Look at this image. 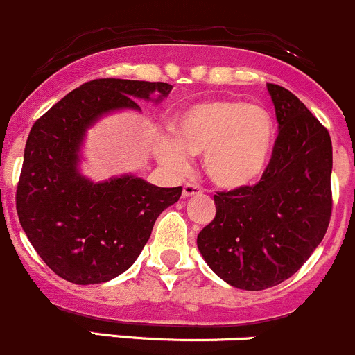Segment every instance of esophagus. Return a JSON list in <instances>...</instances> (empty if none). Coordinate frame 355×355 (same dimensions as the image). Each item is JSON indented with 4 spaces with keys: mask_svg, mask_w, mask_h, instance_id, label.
<instances>
[{
    "mask_svg": "<svg viewBox=\"0 0 355 355\" xmlns=\"http://www.w3.org/2000/svg\"><path fill=\"white\" fill-rule=\"evenodd\" d=\"M199 193H202V189L196 184H185L184 190H182V196H184V199H189V197H193V196H199Z\"/></svg>",
    "mask_w": 355,
    "mask_h": 355,
    "instance_id": "obj_1",
    "label": "esophagus"
}]
</instances>
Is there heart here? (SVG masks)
Masks as SVG:
<instances>
[{
	"mask_svg": "<svg viewBox=\"0 0 355 355\" xmlns=\"http://www.w3.org/2000/svg\"><path fill=\"white\" fill-rule=\"evenodd\" d=\"M175 136H162L156 158L184 175L190 155L204 153V170L218 187L241 190L259 184L275 149V121L266 107L241 100L199 102L175 121Z\"/></svg>",
	"mask_w": 355,
	"mask_h": 355,
	"instance_id": "b5f03b06",
	"label": "heart"
}]
</instances>
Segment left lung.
I'll return each instance as SVG.
<instances>
[{
  "label": "left lung",
  "mask_w": 355,
  "mask_h": 355,
  "mask_svg": "<svg viewBox=\"0 0 355 355\" xmlns=\"http://www.w3.org/2000/svg\"><path fill=\"white\" fill-rule=\"evenodd\" d=\"M279 122L270 166L257 185L214 196L197 246L218 277L245 291L277 286L322 243L331 214V139L289 89L267 85Z\"/></svg>",
  "instance_id": "8db88e82"
}]
</instances>
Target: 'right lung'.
Returning <instances> with one entry per match:
<instances>
[{"instance_id": "1", "label": "right lung", "mask_w": 355, "mask_h": 355, "mask_svg": "<svg viewBox=\"0 0 355 355\" xmlns=\"http://www.w3.org/2000/svg\"><path fill=\"white\" fill-rule=\"evenodd\" d=\"M171 85L103 78L73 89L33 124L17 189L20 225L40 259L73 284H102L136 262L156 218L182 187L125 173L93 182L81 173L88 129L105 115L159 103Z\"/></svg>"}]
</instances>
